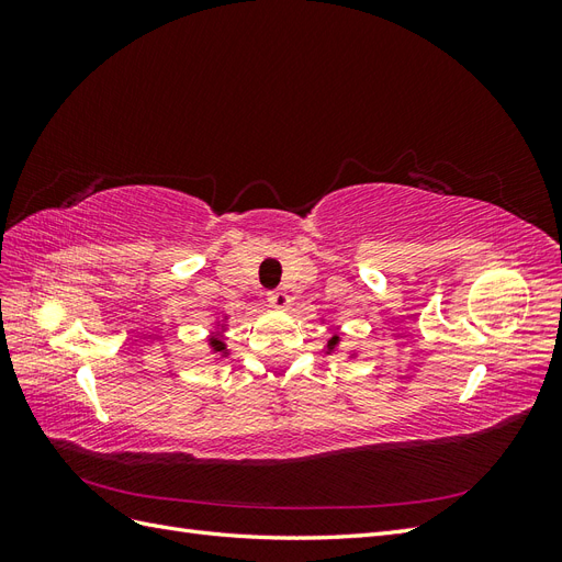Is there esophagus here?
I'll return each mask as SVG.
<instances>
[{"mask_svg":"<svg viewBox=\"0 0 562 562\" xmlns=\"http://www.w3.org/2000/svg\"><path fill=\"white\" fill-rule=\"evenodd\" d=\"M267 302H269L274 310H285L288 302H291V297H288L285 291H271V293H267Z\"/></svg>","mask_w":562,"mask_h":562,"instance_id":"34e87169","label":"esophagus"}]
</instances>
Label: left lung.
Here are the masks:
<instances>
[{
  "label": "left lung",
  "mask_w": 562,
  "mask_h": 562,
  "mask_svg": "<svg viewBox=\"0 0 562 562\" xmlns=\"http://www.w3.org/2000/svg\"><path fill=\"white\" fill-rule=\"evenodd\" d=\"M337 342H339V337L335 335L333 339H328V349H335V347H337Z\"/></svg>",
  "instance_id": "8db88e82"
}]
</instances>
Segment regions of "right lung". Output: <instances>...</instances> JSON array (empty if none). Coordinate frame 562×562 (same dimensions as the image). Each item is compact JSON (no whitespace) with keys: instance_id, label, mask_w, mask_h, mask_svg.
<instances>
[{"instance_id":"add662e5","label":"right lung","mask_w":562,"mask_h":562,"mask_svg":"<svg viewBox=\"0 0 562 562\" xmlns=\"http://www.w3.org/2000/svg\"><path fill=\"white\" fill-rule=\"evenodd\" d=\"M211 347H213V351H225V342L220 337H211Z\"/></svg>"}]
</instances>
